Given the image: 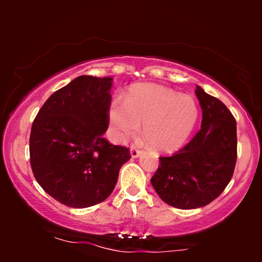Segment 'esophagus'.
Returning <instances> with one entry per match:
<instances>
[{"mask_svg": "<svg viewBox=\"0 0 262 262\" xmlns=\"http://www.w3.org/2000/svg\"><path fill=\"white\" fill-rule=\"evenodd\" d=\"M130 151H131V156L132 157H138L139 155H141V150H139L138 148H136L135 145H131V149H130Z\"/></svg>", "mask_w": 262, "mask_h": 262, "instance_id": "34e87169", "label": "esophagus"}]
</instances>
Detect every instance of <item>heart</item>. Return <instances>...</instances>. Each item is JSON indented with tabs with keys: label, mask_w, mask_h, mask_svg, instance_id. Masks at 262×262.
Listing matches in <instances>:
<instances>
[{
	"label": "heart",
	"mask_w": 262,
	"mask_h": 262,
	"mask_svg": "<svg viewBox=\"0 0 262 262\" xmlns=\"http://www.w3.org/2000/svg\"><path fill=\"white\" fill-rule=\"evenodd\" d=\"M196 119L198 106L191 96L156 84L135 88L124 105L113 102L110 107V120L118 141L134 137L143 125V137L159 151L180 148Z\"/></svg>",
	"instance_id": "heart-1"
}]
</instances>
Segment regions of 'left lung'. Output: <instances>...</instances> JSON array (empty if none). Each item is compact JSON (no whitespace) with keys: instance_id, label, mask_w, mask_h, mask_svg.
Segmentation results:
<instances>
[{"instance_id":"8db88e82","label":"left lung","mask_w":262,"mask_h":262,"mask_svg":"<svg viewBox=\"0 0 262 262\" xmlns=\"http://www.w3.org/2000/svg\"><path fill=\"white\" fill-rule=\"evenodd\" d=\"M203 110L202 127L191 141L170 156H161L150 179L168 205L189 210L205 206L224 191L237 159L236 120L221 100L196 85Z\"/></svg>"}]
</instances>
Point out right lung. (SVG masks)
Listing matches in <instances>:
<instances>
[{"label": "right lung", "instance_id": "1", "mask_svg": "<svg viewBox=\"0 0 262 262\" xmlns=\"http://www.w3.org/2000/svg\"><path fill=\"white\" fill-rule=\"evenodd\" d=\"M111 77L78 76L46 100L32 124L35 180L57 202L83 209L113 192L130 149L103 138L110 125Z\"/></svg>", "mask_w": 262, "mask_h": 262}]
</instances>
